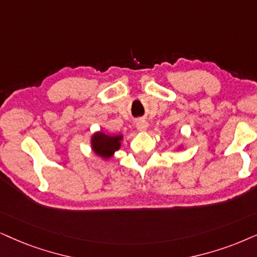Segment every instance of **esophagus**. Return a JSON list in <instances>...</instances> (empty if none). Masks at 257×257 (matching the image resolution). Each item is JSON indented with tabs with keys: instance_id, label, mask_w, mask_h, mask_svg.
<instances>
[{
	"instance_id": "1",
	"label": "esophagus",
	"mask_w": 257,
	"mask_h": 257,
	"mask_svg": "<svg viewBox=\"0 0 257 257\" xmlns=\"http://www.w3.org/2000/svg\"><path fill=\"white\" fill-rule=\"evenodd\" d=\"M135 125H136V129H138L139 132H146V131H147V128H148V123L144 118L136 119Z\"/></svg>"
}]
</instances>
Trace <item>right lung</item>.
Instances as JSON below:
<instances>
[{"instance_id": "obj_1", "label": "right lung", "mask_w": 257, "mask_h": 257, "mask_svg": "<svg viewBox=\"0 0 257 257\" xmlns=\"http://www.w3.org/2000/svg\"><path fill=\"white\" fill-rule=\"evenodd\" d=\"M123 135H106L103 132H97L91 138V148L97 155L103 159H109L121 147Z\"/></svg>"}]
</instances>
